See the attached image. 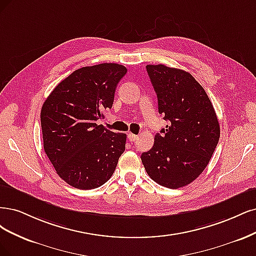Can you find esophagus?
I'll use <instances>...</instances> for the list:
<instances>
[{
	"mask_svg": "<svg viewBox=\"0 0 256 256\" xmlns=\"http://www.w3.org/2000/svg\"><path fill=\"white\" fill-rule=\"evenodd\" d=\"M139 138V135H135V134H132V133H130L128 135V139L130 140V142H136V140Z\"/></svg>",
	"mask_w": 256,
	"mask_h": 256,
	"instance_id": "1",
	"label": "esophagus"
}]
</instances>
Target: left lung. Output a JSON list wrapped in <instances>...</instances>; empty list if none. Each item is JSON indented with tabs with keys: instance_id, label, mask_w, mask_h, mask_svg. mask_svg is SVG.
<instances>
[{
	"instance_id": "obj_1",
	"label": "left lung",
	"mask_w": 256,
	"mask_h": 256,
	"mask_svg": "<svg viewBox=\"0 0 256 256\" xmlns=\"http://www.w3.org/2000/svg\"><path fill=\"white\" fill-rule=\"evenodd\" d=\"M158 112L169 121L140 156L149 176L171 189L190 184L208 166L220 137L217 114L203 87L190 73L148 64Z\"/></svg>"
}]
</instances>
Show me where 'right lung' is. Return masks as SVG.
<instances>
[{"instance_id":"1","label":"right lung","mask_w":256,"mask_h":256,"mask_svg":"<svg viewBox=\"0 0 256 256\" xmlns=\"http://www.w3.org/2000/svg\"><path fill=\"white\" fill-rule=\"evenodd\" d=\"M126 71L112 62L78 69L42 105L44 152L57 174L73 187L88 190L105 184L126 150L124 133H114L96 122L112 108L114 90Z\"/></svg>"}]
</instances>
